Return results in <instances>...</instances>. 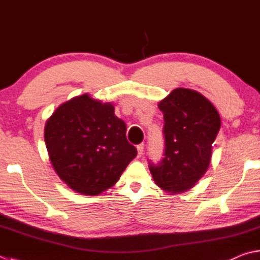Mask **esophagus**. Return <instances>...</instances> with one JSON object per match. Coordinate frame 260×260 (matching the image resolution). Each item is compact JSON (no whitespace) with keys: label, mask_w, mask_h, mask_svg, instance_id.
<instances>
[{"label":"esophagus","mask_w":260,"mask_h":260,"mask_svg":"<svg viewBox=\"0 0 260 260\" xmlns=\"http://www.w3.org/2000/svg\"><path fill=\"white\" fill-rule=\"evenodd\" d=\"M144 149H145L144 144H140V145L137 146V151H138V157H141V156H143Z\"/></svg>","instance_id":"1"}]
</instances>
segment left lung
Here are the masks:
<instances>
[{
    "mask_svg": "<svg viewBox=\"0 0 260 260\" xmlns=\"http://www.w3.org/2000/svg\"><path fill=\"white\" fill-rule=\"evenodd\" d=\"M158 109L164 114L165 157L149 165L150 173L165 192H184L208 170L221 117L206 97L188 88L171 91Z\"/></svg>",
    "mask_w": 260,
    "mask_h": 260,
    "instance_id": "obj_1",
    "label": "left lung"
}]
</instances>
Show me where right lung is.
Listing matches in <instances>:
<instances>
[{
    "label": "right lung",
    "instance_id": "obj_1",
    "mask_svg": "<svg viewBox=\"0 0 260 260\" xmlns=\"http://www.w3.org/2000/svg\"><path fill=\"white\" fill-rule=\"evenodd\" d=\"M126 125L112 103L88 94L63 103L44 129L48 158L56 174L78 193L97 196L117 182L137 156Z\"/></svg>",
    "mask_w": 260,
    "mask_h": 260
}]
</instances>
